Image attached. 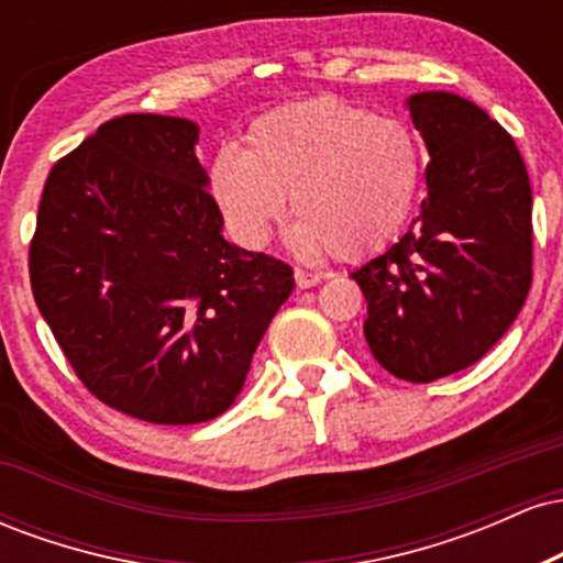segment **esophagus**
<instances>
[{"mask_svg": "<svg viewBox=\"0 0 563 563\" xmlns=\"http://www.w3.org/2000/svg\"><path fill=\"white\" fill-rule=\"evenodd\" d=\"M294 277H296V286H299V288H312V286H318V283L325 275H322V273H307V269H296Z\"/></svg>", "mask_w": 563, "mask_h": 563, "instance_id": "obj_1", "label": "esophagus"}]
</instances>
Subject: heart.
<instances>
[{"mask_svg": "<svg viewBox=\"0 0 563 563\" xmlns=\"http://www.w3.org/2000/svg\"><path fill=\"white\" fill-rule=\"evenodd\" d=\"M423 183L421 142L397 119L335 97L260 115L245 151L222 147L209 192L230 235L260 249L290 209L294 241L307 251L360 260L397 235Z\"/></svg>", "mask_w": 563, "mask_h": 563, "instance_id": "b5f03b06", "label": "heart"}]
</instances>
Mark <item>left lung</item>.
Here are the masks:
<instances>
[{
	"mask_svg": "<svg viewBox=\"0 0 563 563\" xmlns=\"http://www.w3.org/2000/svg\"><path fill=\"white\" fill-rule=\"evenodd\" d=\"M426 142L421 214L352 277L365 339L391 376L429 384L474 365L508 331L532 286V187L519 147L452 92L407 100Z\"/></svg>",
	"mask_w": 563,
	"mask_h": 563,
	"instance_id": "8db88e82",
	"label": "left lung"
}]
</instances>
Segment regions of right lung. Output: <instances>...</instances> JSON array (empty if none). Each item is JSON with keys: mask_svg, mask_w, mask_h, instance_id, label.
<instances>
[{"mask_svg": "<svg viewBox=\"0 0 563 563\" xmlns=\"http://www.w3.org/2000/svg\"><path fill=\"white\" fill-rule=\"evenodd\" d=\"M198 124L106 121L49 172L29 251L31 290L81 384L147 423L222 416L294 269L222 238L196 158Z\"/></svg>", "mask_w": 563, "mask_h": 563, "instance_id": "1", "label": "right lung"}]
</instances>
